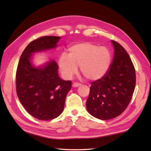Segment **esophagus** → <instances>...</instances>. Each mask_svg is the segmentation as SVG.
Wrapping results in <instances>:
<instances>
[{"instance_id": "obj_1", "label": "esophagus", "mask_w": 151, "mask_h": 151, "mask_svg": "<svg viewBox=\"0 0 151 151\" xmlns=\"http://www.w3.org/2000/svg\"><path fill=\"white\" fill-rule=\"evenodd\" d=\"M81 86V84L80 83H75L73 84V87H78V86Z\"/></svg>"}]
</instances>
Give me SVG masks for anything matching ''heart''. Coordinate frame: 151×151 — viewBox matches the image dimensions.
Returning <instances> with one entry per match:
<instances>
[{
    "label": "heart",
    "mask_w": 151,
    "mask_h": 151,
    "mask_svg": "<svg viewBox=\"0 0 151 151\" xmlns=\"http://www.w3.org/2000/svg\"><path fill=\"white\" fill-rule=\"evenodd\" d=\"M68 55L63 53L58 58V66L66 78L76 73L78 66L86 78L96 81L106 75L111 63V55L108 48L93 43H78L69 48Z\"/></svg>",
    "instance_id": "1"
}]
</instances>
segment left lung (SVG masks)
<instances>
[{"instance_id": "8db88e82", "label": "left lung", "mask_w": 151, "mask_h": 151, "mask_svg": "<svg viewBox=\"0 0 151 151\" xmlns=\"http://www.w3.org/2000/svg\"><path fill=\"white\" fill-rule=\"evenodd\" d=\"M114 57L109 69L101 78L91 83L86 103L92 116L110 120L119 116L129 105L136 85V74L126 50L111 40Z\"/></svg>"}]
</instances>
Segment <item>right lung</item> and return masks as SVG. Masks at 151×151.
<instances>
[{"label":"right lung","mask_w":151,"mask_h":151,"mask_svg":"<svg viewBox=\"0 0 151 151\" xmlns=\"http://www.w3.org/2000/svg\"><path fill=\"white\" fill-rule=\"evenodd\" d=\"M60 39V37L45 36L33 40L22 52L18 65V97L30 115L41 121L52 120L62 113L72 83L59 77L55 60L35 66L32 63L33 54L54 49Z\"/></svg>","instance_id":"obj_1"}]
</instances>
